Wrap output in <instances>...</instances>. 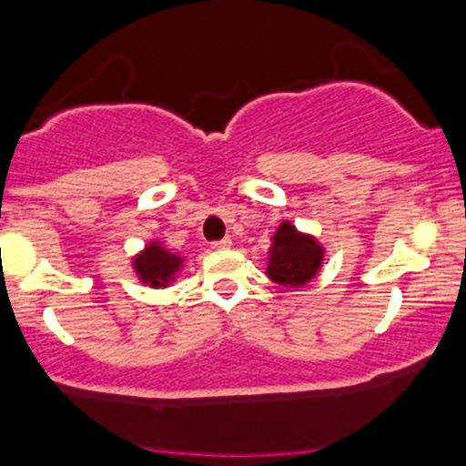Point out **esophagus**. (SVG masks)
Segmentation results:
<instances>
[{"label": "esophagus", "mask_w": 466, "mask_h": 466, "mask_svg": "<svg viewBox=\"0 0 466 466\" xmlns=\"http://www.w3.org/2000/svg\"><path fill=\"white\" fill-rule=\"evenodd\" d=\"M211 248H214V250H229V248H232V238H220V241L211 243Z\"/></svg>", "instance_id": "obj_1"}]
</instances>
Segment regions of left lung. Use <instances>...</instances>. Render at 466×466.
<instances>
[{
	"instance_id": "left-lung-1",
	"label": "left lung",
	"mask_w": 466,
	"mask_h": 466,
	"mask_svg": "<svg viewBox=\"0 0 466 466\" xmlns=\"http://www.w3.org/2000/svg\"><path fill=\"white\" fill-rule=\"evenodd\" d=\"M266 275L286 289H304L322 270L327 250L313 234L299 232L290 220H281L270 238Z\"/></svg>"
}]
</instances>
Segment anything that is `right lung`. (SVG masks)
<instances>
[{
  "label": "right lung",
  "instance_id": "right-lung-1",
  "mask_svg": "<svg viewBox=\"0 0 466 466\" xmlns=\"http://www.w3.org/2000/svg\"><path fill=\"white\" fill-rule=\"evenodd\" d=\"M130 266H133L135 277L144 286H148V289H167L177 279V275L185 268V257L180 252L168 250L162 241L153 238L148 246H144V250H139L133 257Z\"/></svg>",
  "mask_w": 466,
  "mask_h": 466
}]
</instances>
